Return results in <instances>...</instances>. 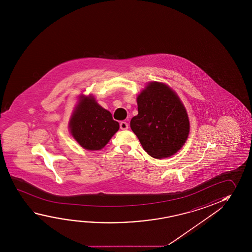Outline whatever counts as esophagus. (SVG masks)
Listing matches in <instances>:
<instances>
[{"label": "esophagus", "instance_id": "esophagus-1", "mask_svg": "<svg viewBox=\"0 0 252 252\" xmlns=\"http://www.w3.org/2000/svg\"><path fill=\"white\" fill-rule=\"evenodd\" d=\"M120 127L121 130H126L128 129V124L126 122L122 121V122H120Z\"/></svg>", "mask_w": 252, "mask_h": 252}]
</instances>
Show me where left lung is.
Listing matches in <instances>:
<instances>
[{
    "label": "left lung",
    "mask_w": 252,
    "mask_h": 252,
    "mask_svg": "<svg viewBox=\"0 0 252 252\" xmlns=\"http://www.w3.org/2000/svg\"><path fill=\"white\" fill-rule=\"evenodd\" d=\"M138 115L130 126L145 151L154 158L178 152L190 131L186 108L177 94L164 83H149L138 95Z\"/></svg>",
    "instance_id": "1"
}]
</instances>
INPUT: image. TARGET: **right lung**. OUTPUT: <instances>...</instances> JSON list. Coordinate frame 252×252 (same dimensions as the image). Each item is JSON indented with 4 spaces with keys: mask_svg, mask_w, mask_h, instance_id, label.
<instances>
[{
    "mask_svg": "<svg viewBox=\"0 0 252 252\" xmlns=\"http://www.w3.org/2000/svg\"><path fill=\"white\" fill-rule=\"evenodd\" d=\"M119 128L120 125L112 119V113L91 96L80 100L70 121L72 135L89 150L103 149Z\"/></svg>",
    "mask_w": 252,
    "mask_h": 252,
    "instance_id": "add662e5",
    "label": "right lung"
}]
</instances>
